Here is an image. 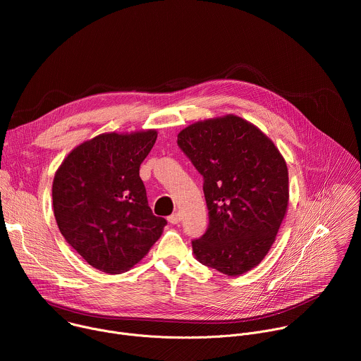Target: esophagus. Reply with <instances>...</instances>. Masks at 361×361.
I'll use <instances>...</instances> for the list:
<instances>
[{"label":"esophagus","instance_id":"1","mask_svg":"<svg viewBox=\"0 0 361 361\" xmlns=\"http://www.w3.org/2000/svg\"><path fill=\"white\" fill-rule=\"evenodd\" d=\"M169 221H170L171 224H178V223L181 221V214H180L178 212L173 213V214L169 217Z\"/></svg>","mask_w":361,"mask_h":361}]
</instances>
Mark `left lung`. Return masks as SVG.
I'll return each mask as SVG.
<instances>
[{"mask_svg": "<svg viewBox=\"0 0 361 361\" xmlns=\"http://www.w3.org/2000/svg\"><path fill=\"white\" fill-rule=\"evenodd\" d=\"M177 142L204 177L210 224L192 241L195 259L234 277L259 266L288 207V170L274 142L252 123L227 114L197 121Z\"/></svg>", "mask_w": 361, "mask_h": 361, "instance_id": "left-lung-1", "label": "left lung"}]
</instances>
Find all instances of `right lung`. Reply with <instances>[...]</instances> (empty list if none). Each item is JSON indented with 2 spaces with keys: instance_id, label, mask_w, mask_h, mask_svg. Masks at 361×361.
I'll use <instances>...</instances> for the list:
<instances>
[{
  "instance_id": "add662e5",
  "label": "right lung",
  "mask_w": 361,
  "mask_h": 361,
  "mask_svg": "<svg viewBox=\"0 0 361 361\" xmlns=\"http://www.w3.org/2000/svg\"><path fill=\"white\" fill-rule=\"evenodd\" d=\"M157 130L102 133L70 151L53 181V209L67 243L94 269L120 274L138 264L167 221L148 207L140 166Z\"/></svg>"
}]
</instances>
